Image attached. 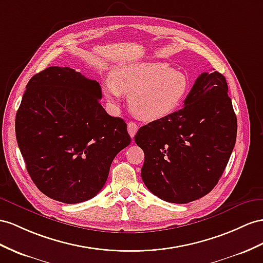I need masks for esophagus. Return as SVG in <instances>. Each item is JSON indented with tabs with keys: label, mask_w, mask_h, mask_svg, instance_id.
I'll return each mask as SVG.
<instances>
[{
	"label": "esophagus",
	"mask_w": 263,
	"mask_h": 263,
	"mask_svg": "<svg viewBox=\"0 0 263 263\" xmlns=\"http://www.w3.org/2000/svg\"><path fill=\"white\" fill-rule=\"evenodd\" d=\"M127 131H129V134L131 136V138H133L136 136V133L138 131V124L134 122H129L127 123Z\"/></svg>",
	"instance_id": "obj_1"
}]
</instances>
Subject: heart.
<instances>
[{
	"label": "heart",
	"instance_id": "heart-1",
	"mask_svg": "<svg viewBox=\"0 0 263 263\" xmlns=\"http://www.w3.org/2000/svg\"><path fill=\"white\" fill-rule=\"evenodd\" d=\"M190 89L186 74L166 63H131L120 65L103 83V93L117 107L124 94H130L131 111L140 119L157 121L180 109Z\"/></svg>",
	"mask_w": 263,
	"mask_h": 263
}]
</instances>
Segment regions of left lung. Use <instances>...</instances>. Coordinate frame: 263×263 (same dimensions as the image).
Wrapping results in <instances>:
<instances>
[{
  "label": "left lung",
  "mask_w": 263,
  "mask_h": 263,
  "mask_svg": "<svg viewBox=\"0 0 263 263\" xmlns=\"http://www.w3.org/2000/svg\"><path fill=\"white\" fill-rule=\"evenodd\" d=\"M237 129L226 78L214 69L201 73L182 109L140 127L134 137L144 152L145 186L171 203L204 197L226 169Z\"/></svg>",
  "instance_id": "1"
}]
</instances>
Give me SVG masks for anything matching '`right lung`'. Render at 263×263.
<instances>
[{"instance_id": "add662e5", "label": "right lung", "mask_w": 263, "mask_h": 263, "mask_svg": "<svg viewBox=\"0 0 263 263\" xmlns=\"http://www.w3.org/2000/svg\"><path fill=\"white\" fill-rule=\"evenodd\" d=\"M101 86L71 67L33 76L15 118L17 145L33 182L73 204L96 197L117 154L130 144L126 123L100 104Z\"/></svg>"}]
</instances>
